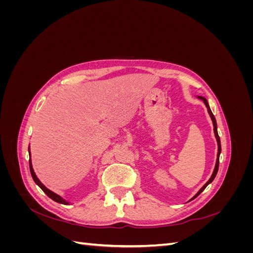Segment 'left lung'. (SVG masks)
<instances>
[{
    "label": "left lung",
    "mask_w": 253,
    "mask_h": 253,
    "mask_svg": "<svg viewBox=\"0 0 253 253\" xmlns=\"http://www.w3.org/2000/svg\"><path fill=\"white\" fill-rule=\"evenodd\" d=\"M200 99H202V100L205 102V104H206V106H207V109H208V113L210 114V117H211V119H212V122H213V126H214V134H215V138H216V141H217V145H218V150H217V158H216V164H215V168H214V171H213V173H212V175H211V177H210V179L207 181L205 185H204V187L198 191V192L196 193V195L193 197V198H195V197H197L198 195H200L203 191L206 189V187L209 185V183H211L212 181H213V179L215 178V176H216V174H217V171H218V164H219V154H220V151H221V148H220V139H219V136H218V133H217V125H216V120H215V117H214V115L212 114V112H211V110H210V106H209V104H208V101H207V99L206 98H204V97H202V96H200L198 97ZM192 198V200H193Z\"/></svg>",
    "instance_id": "8db88e82"
}]
</instances>
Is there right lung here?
Returning <instances> with one entry per match:
<instances>
[{"label": "right lung", "instance_id": "right-lung-1", "mask_svg": "<svg viewBox=\"0 0 253 253\" xmlns=\"http://www.w3.org/2000/svg\"><path fill=\"white\" fill-rule=\"evenodd\" d=\"M28 152H29V157H30V151H29V148H28ZM29 169H30V174H32V177H33V179L35 180V182L37 183L38 186H39L42 190H43V192L46 194L49 198H51L52 201H55V202H57V203H60V204H63V205H68V203L65 201V200H63L62 197L61 196H59L58 194H56V193H53L52 191H50L49 189H47L46 187H45L43 183L39 180V178L37 177L36 176V174H35V172H34V169H33V165H32V160L29 159Z\"/></svg>", "mask_w": 253, "mask_h": 253}]
</instances>
